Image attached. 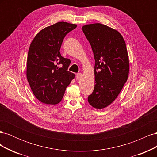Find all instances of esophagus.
<instances>
[{
  "label": "esophagus",
  "instance_id": "esophagus-1",
  "mask_svg": "<svg viewBox=\"0 0 157 157\" xmlns=\"http://www.w3.org/2000/svg\"><path fill=\"white\" fill-rule=\"evenodd\" d=\"M82 76V74L81 73H78L77 74V75H76V78H77V80H79V79L81 78Z\"/></svg>",
  "mask_w": 157,
  "mask_h": 157
}]
</instances>
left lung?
I'll list each match as a JSON object with an SVG mask.
<instances>
[{"instance_id": "obj_1", "label": "left lung", "mask_w": 157, "mask_h": 157, "mask_svg": "<svg viewBox=\"0 0 157 157\" xmlns=\"http://www.w3.org/2000/svg\"><path fill=\"white\" fill-rule=\"evenodd\" d=\"M95 59V85L88 98L93 107L101 109L120 94L129 73V58L125 41L117 30L101 23L82 27Z\"/></svg>"}]
</instances>
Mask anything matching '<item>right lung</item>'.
Returning <instances> with one entry per match:
<instances>
[{
    "instance_id": "obj_1",
    "label": "right lung",
    "mask_w": 157,
    "mask_h": 157,
    "mask_svg": "<svg viewBox=\"0 0 157 157\" xmlns=\"http://www.w3.org/2000/svg\"><path fill=\"white\" fill-rule=\"evenodd\" d=\"M77 26L58 22L42 29L31 42L26 75L33 94L42 103H59L75 78V74L67 71L70 59L61 56L59 50L65 35Z\"/></svg>"
}]
</instances>
